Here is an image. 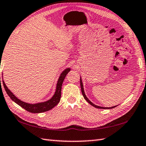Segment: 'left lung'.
<instances>
[{
  "label": "left lung",
  "mask_w": 146,
  "mask_h": 146,
  "mask_svg": "<svg viewBox=\"0 0 146 146\" xmlns=\"http://www.w3.org/2000/svg\"><path fill=\"white\" fill-rule=\"evenodd\" d=\"M80 87H81V91H82V95H83V96H84V98L87 101V102L88 103H89L90 105L91 106H94V108H98V109H112V108H115L116 106H113V107H111V108H104V107H100V106H96V105H95V104H94L90 101V100L87 98L86 97V94H85V92H84V87H83V84H82V79H81V77H80Z\"/></svg>",
  "instance_id": "8db88e82"
}]
</instances>
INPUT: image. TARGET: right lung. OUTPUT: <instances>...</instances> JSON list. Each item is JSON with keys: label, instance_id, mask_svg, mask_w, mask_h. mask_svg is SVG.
Wrapping results in <instances>:
<instances>
[{"label": "right lung", "instance_id": "obj_1", "mask_svg": "<svg viewBox=\"0 0 146 146\" xmlns=\"http://www.w3.org/2000/svg\"><path fill=\"white\" fill-rule=\"evenodd\" d=\"M70 70V68H67L65 69L63 72L60 74L59 78L58 79V81L56 86V92L52 98L49 100H47L46 102H39L36 104H29L22 101L20 99H19L14 94H13L11 90H10L6 86L4 80H2L3 85H4V89L8 96L11 98V99L15 102L16 104H17L19 106L22 107V108L26 110V111L32 112V113H41L44 112H46L52 109L55 106L57 105V104L59 102L61 97V89H62V85L64 80L66 77V75L68 72Z\"/></svg>", "mask_w": 146, "mask_h": 146}]
</instances>
